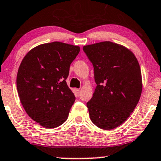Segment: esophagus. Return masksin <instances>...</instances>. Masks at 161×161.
I'll return each instance as SVG.
<instances>
[{"instance_id":"34e87169","label":"esophagus","mask_w":161,"mask_h":161,"mask_svg":"<svg viewBox=\"0 0 161 161\" xmlns=\"http://www.w3.org/2000/svg\"><path fill=\"white\" fill-rule=\"evenodd\" d=\"M75 93H76L77 96H79V94H80V91H79V89H75Z\"/></svg>"}]
</instances>
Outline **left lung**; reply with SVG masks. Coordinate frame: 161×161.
I'll list each match as a JSON object with an SVG mask.
<instances>
[{"instance_id":"left-lung-1","label":"left lung","mask_w":161,"mask_h":161,"mask_svg":"<svg viewBox=\"0 0 161 161\" xmlns=\"http://www.w3.org/2000/svg\"><path fill=\"white\" fill-rule=\"evenodd\" d=\"M94 67L97 87L87 103L97 127L112 130L125 122L140 98L142 74L134 54L125 46L105 41L83 46Z\"/></svg>"}]
</instances>
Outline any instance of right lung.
I'll return each mask as SVG.
<instances>
[{
	"mask_svg": "<svg viewBox=\"0 0 161 161\" xmlns=\"http://www.w3.org/2000/svg\"><path fill=\"white\" fill-rule=\"evenodd\" d=\"M80 48L61 42L42 44L23 58L16 86L23 107L36 123L55 128L68 118L75 97L66 79Z\"/></svg>",
	"mask_w": 161,
	"mask_h": 161,
	"instance_id": "right-lung-1",
	"label": "right lung"
}]
</instances>
